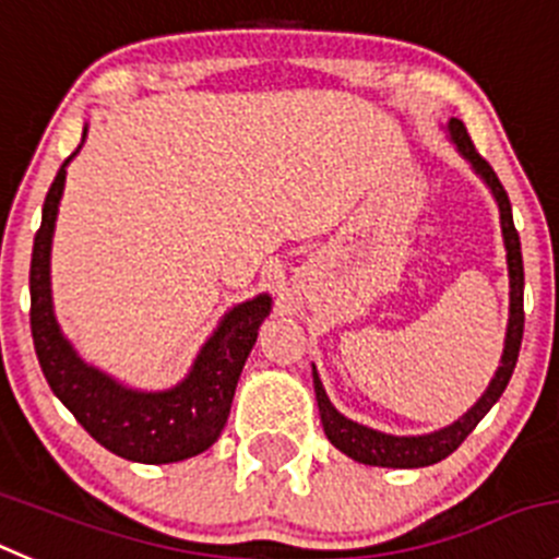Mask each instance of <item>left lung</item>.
<instances>
[{"label":"left lung","mask_w":559,"mask_h":559,"mask_svg":"<svg viewBox=\"0 0 559 559\" xmlns=\"http://www.w3.org/2000/svg\"><path fill=\"white\" fill-rule=\"evenodd\" d=\"M448 131L453 145L459 147L461 156L472 164V169L486 180V186L491 189L493 200H497L499 205V225H502L504 252H508V276H510V316H508V332H504L502 359H499V368L497 373H493L491 384L486 386L480 401H477L464 417H459L453 425H448V428L433 430V433H425V436L381 433V430H373L368 428V425H359L354 423V419L343 417V414H340L337 408L332 406V401L326 397V390H323L321 379H318L316 368H312V381H316V401H318V412H321L323 433H326V439L340 450V453L359 461V464L392 466V469H419V466H430L436 464V461L448 459L453 450H459V444L464 442L466 436L475 430V425L486 417L488 408L499 401V395H502L504 386H508L510 376H513L515 359H519V348H522L524 263H522V241H519V233H515V225H513V211H510L508 191L502 189V183H499L491 164L475 151L464 123L453 117V120L448 123Z\"/></svg>","instance_id":"1"}]
</instances>
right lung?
<instances>
[{
  "mask_svg": "<svg viewBox=\"0 0 559 559\" xmlns=\"http://www.w3.org/2000/svg\"><path fill=\"white\" fill-rule=\"evenodd\" d=\"M87 136V126H84ZM82 147V145H79ZM66 158L44 203V222L35 236L29 265V323L35 354L51 392L66 403L76 423L100 448L140 464H173L203 453L219 439L236 395L238 376L258 329L271 312V296L260 294L252 301L233 307L216 332L205 340L189 376L173 390L145 392L120 384L104 370L93 368L62 337L51 305V238L57 211L66 189Z\"/></svg>",
  "mask_w": 559,
  "mask_h": 559,
  "instance_id": "1",
  "label": "right lung"
}]
</instances>
